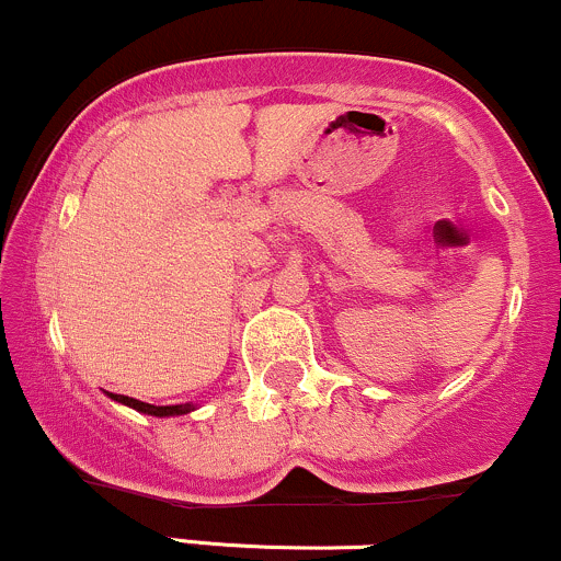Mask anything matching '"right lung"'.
<instances>
[{"instance_id":"add662e5","label":"right lung","mask_w":561,"mask_h":561,"mask_svg":"<svg viewBox=\"0 0 561 561\" xmlns=\"http://www.w3.org/2000/svg\"><path fill=\"white\" fill-rule=\"evenodd\" d=\"M110 396H112L114 401L128 403V407L138 409V412H144V414H154V417H171V414H186V412H192L190 403H176V407H154V403L136 401V399H130V396H117V393H110Z\"/></svg>"}]
</instances>
